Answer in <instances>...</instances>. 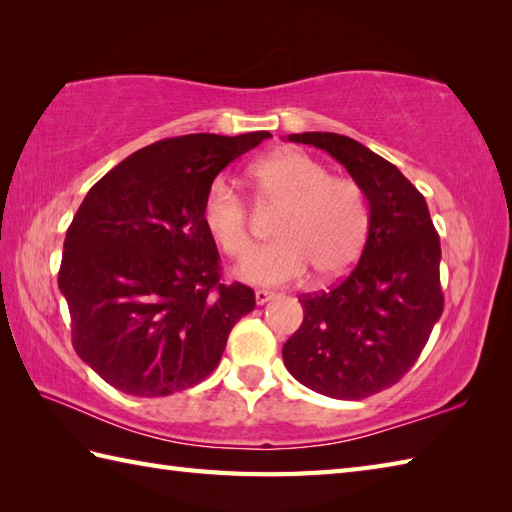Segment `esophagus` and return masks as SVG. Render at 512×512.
I'll use <instances>...</instances> for the list:
<instances>
[{
    "label": "esophagus",
    "mask_w": 512,
    "mask_h": 512,
    "mask_svg": "<svg viewBox=\"0 0 512 512\" xmlns=\"http://www.w3.org/2000/svg\"><path fill=\"white\" fill-rule=\"evenodd\" d=\"M277 295L273 290H264V288H259V290H255V301H257V306H264L266 301H270V299H275Z\"/></svg>",
    "instance_id": "1"
}]
</instances>
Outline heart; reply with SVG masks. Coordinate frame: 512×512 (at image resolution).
I'll return each mask as SVG.
<instances>
[{
	"label": "heart",
	"mask_w": 512,
	"mask_h": 512,
	"mask_svg": "<svg viewBox=\"0 0 512 512\" xmlns=\"http://www.w3.org/2000/svg\"><path fill=\"white\" fill-rule=\"evenodd\" d=\"M255 198L277 211V242L255 250L239 266V277L259 286L297 281L312 266L321 279L347 273L361 257L369 235V202L361 184L330 176L303 151H275L248 169ZM206 231L228 257H244L253 246V217L226 178H215L202 200Z\"/></svg>",
	"instance_id": "b5f03b06"
}]
</instances>
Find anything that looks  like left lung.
<instances>
[{
    "mask_svg": "<svg viewBox=\"0 0 512 512\" xmlns=\"http://www.w3.org/2000/svg\"><path fill=\"white\" fill-rule=\"evenodd\" d=\"M288 140L339 160L363 187L372 222L352 273L328 292L299 297L303 321L284 345V363L317 394L374 396L418 361L444 310L438 231L424 195L358 140L332 132Z\"/></svg>",
    "mask_w": 512,
    "mask_h": 512,
    "instance_id": "8db88e82",
    "label": "left lung"
}]
</instances>
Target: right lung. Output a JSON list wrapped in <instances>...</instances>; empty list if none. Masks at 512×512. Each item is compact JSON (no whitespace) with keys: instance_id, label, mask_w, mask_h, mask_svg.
Masks as SVG:
<instances>
[{"instance_id":"add662e5","label":"right lung","mask_w":512,"mask_h":512,"mask_svg":"<svg viewBox=\"0 0 512 512\" xmlns=\"http://www.w3.org/2000/svg\"><path fill=\"white\" fill-rule=\"evenodd\" d=\"M270 138L187 134L138 149L94 184L65 233L59 268L72 345L129 396H169L217 367L255 292L224 284L202 220L209 184Z\"/></svg>"}]
</instances>
